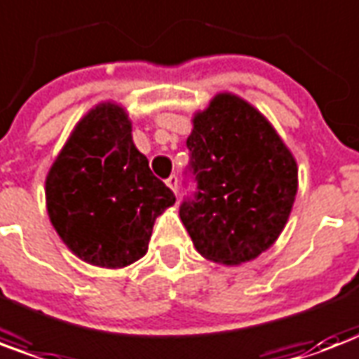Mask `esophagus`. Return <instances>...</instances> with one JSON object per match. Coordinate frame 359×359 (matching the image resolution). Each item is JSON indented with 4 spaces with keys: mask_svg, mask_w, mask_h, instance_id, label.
Returning a JSON list of instances; mask_svg holds the SVG:
<instances>
[{
    "mask_svg": "<svg viewBox=\"0 0 359 359\" xmlns=\"http://www.w3.org/2000/svg\"><path fill=\"white\" fill-rule=\"evenodd\" d=\"M165 184H168L169 188H171V191H173V194H177V184H179V179H177L175 175H171V177H169V179L165 180Z\"/></svg>",
    "mask_w": 359,
    "mask_h": 359,
    "instance_id": "esophagus-1",
    "label": "esophagus"
}]
</instances>
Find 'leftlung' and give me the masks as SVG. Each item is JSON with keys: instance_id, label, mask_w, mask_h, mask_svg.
I'll return each mask as SVG.
<instances>
[{"instance_id": "obj_1", "label": "left lung", "mask_w": 359, "mask_h": 359, "mask_svg": "<svg viewBox=\"0 0 359 359\" xmlns=\"http://www.w3.org/2000/svg\"><path fill=\"white\" fill-rule=\"evenodd\" d=\"M186 144L198 196L180 220L203 258L252 262L275 245L297 196V161L267 116L231 92L191 114Z\"/></svg>"}]
</instances>
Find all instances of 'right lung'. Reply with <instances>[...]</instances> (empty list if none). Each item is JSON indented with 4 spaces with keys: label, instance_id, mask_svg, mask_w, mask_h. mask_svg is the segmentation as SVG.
<instances>
[{
    "label": "right lung",
    "instance_id": "add662e5",
    "mask_svg": "<svg viewBox=\"0 0 359 359\" xmlns=\"http://www.w3.org/2000/svg\"><path fill=\"white\" fill-rule=\"evenodd\" d=\"M50 224L76 258L122 269L149 250L156 218L175 203L131 135L122 103L100 101L71 130L45 179Z\"/></svg>",
    "mask_w": 359,
    "mask_h": 359
}]
</instances>
